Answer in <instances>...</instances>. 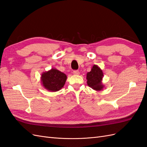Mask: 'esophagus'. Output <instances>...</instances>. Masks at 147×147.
Wrapping results in <instances>:
<instances>
[{
  "mask_svg": "<svg viewBox=\"0 0 147 147\" xmlns=\"http://www.w3.org/2000/svg\"><path fill=\"white\" fill-rule=\"evenodd\" d=\"M73 74L74 75H78L80 74V72L78 70H74L73 72Z\"/></svg>",
  "mask_w": 147,
  "mask_h": 147,
  "instance_id": "esophagus-1",
  "label": "esophagus"
}]
</instances>
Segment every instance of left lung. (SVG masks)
<instances>
[{"label": "left lung", "mask_w": 147, "mask_h": 147, "mask_svg": "<svg viewBox=\"0 0 147 147\" xmlns=\"http://www.w3.org/2000/svg\"><path fill=\"white\" fill-rule=\"evenodd\" d=\"M104 74L98 65H94L90 72L86 74L87 84L96 91H101L104 89V85L102 83Z\"/></svg>", "instance_id": "1"}]
</instances>
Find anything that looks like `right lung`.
Here are the masks:
<instances>
[{
    "instance_id": "add662e5",
    "label": "right lung",
    "mask_w": 147,
    "mask_h": 147,
    "mask_svg": "<svg viewBox=\"0 0 147 147\" xmlns=\"http://www.w3.org/2000/svg\"><path fill=\"white\" fill-rule=\"evenodd\" d=\"M41 83L42 86L47 90L51 92L59 91L64 86L67 80L65 74L56 69L43 72L41 75Z\"/></svg>"
}]
</instances>
